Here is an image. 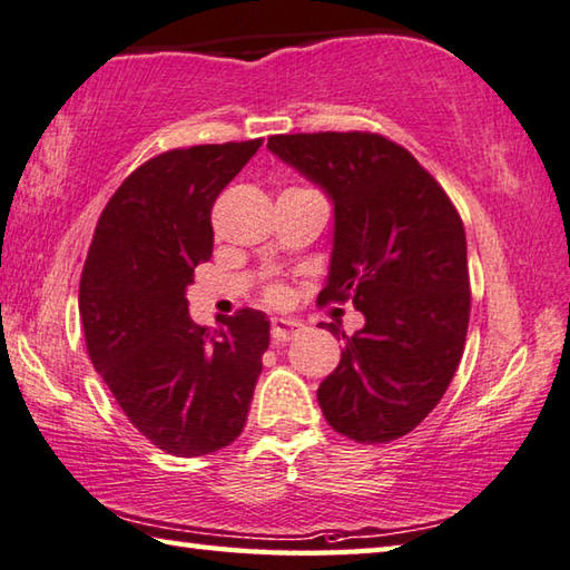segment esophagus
<instances>
[{
	"label": "esophagus",
	"instance_id": "1",
	"mask_svg": "<svg viewBox=\"0 0 570 570\" xmlns=\"http://www.w3.org/2000/svg\"><path fill=\"white\" fill-rule=\"evenodd\" d=\"M301 333V323L285 321V317H273V337L277 343H287Z\"/></svg>",
	"mask_w": 570,
	"mask_h": 570
}]
</instances>
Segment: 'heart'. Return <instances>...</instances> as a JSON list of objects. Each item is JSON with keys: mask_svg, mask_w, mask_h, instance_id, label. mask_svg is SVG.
<instances>
[{"mask_svg": "<svg viewBox=\"0 0 570 570\" xmlns=\"http://www.w3.org/2000/svg\"><path fill=\"white\" fill-rule=\"evenodd\" d=\"M265 301H269V303H285L287 301V291L283 285H267L265 287Z\"/></svg>", "mask_w": 570, "mask_h": 570, "instance_id": "obj_1", "label": "heart"}]
</instances>
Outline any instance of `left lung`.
I'll return each mask as SVG.
<instances>
[{
    "mask_svg": "<svg viewBox=\"0 0 570 570\" xmlns=\"http://www.w3.org/2000/svg\"><path fill=\"white\" fill-rule=\"evenodd\" d=\"M269 153L321 185L335 205L327 285L365 327L343 335L341 365L317 387L325 421L355 443L403 438L441 403L463 357L471 317L465 229L435 177L375 132L267 137Z\"/></svg>",
    "mask_w": 570,
    "mask_h": 570,
    "instance_id": "left-lung-1",
    "label": "left lung"
}]
</instances>
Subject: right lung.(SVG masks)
Wrapping results in <instances>:
<instances>
[{
  "instance_id": "obj_1",
  "label": "right lung",
  "mask_w": 570,
  "mask_h": 570,
  "mask_svg": "<svg viewBox=\"0 0 570 570\" xmlns=\"http://www.w3.org/2000/svg\"><path fill=\"white\" fill-rule=\"evenodd\" d=\"M263 139L167 149L139 165L97 219L79 279L89 361L127 421L159 451L207 455L243 433L265 313L195 325L185 287L213 257V205Z\"/></svg>"
}]
</instances>
